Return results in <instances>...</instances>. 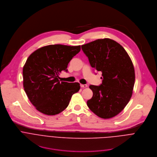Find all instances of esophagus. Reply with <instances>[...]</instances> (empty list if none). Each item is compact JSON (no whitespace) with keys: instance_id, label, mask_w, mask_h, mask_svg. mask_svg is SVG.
<instances>
[{"instance_id":"obj_1","label":"esophagus","mask_w":157,"mask_h":157,"mask_svg":"<svg viewBox=\"0 0 157 157\" xmlns=\"http://www.w3.org/2000/svg\"><path fill=\"white\" fill-rule=\"evenodd\" d=\"M81 87H82V88H86V87H87V84H81Z\"/></svg>"}]
</instances>
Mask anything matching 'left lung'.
I'll list each match as a JSON object with an SVG mask.
<instances>
[{
    "label": "left lung",
    "instance_id": "obj_1",
    "mask_svg": "<svg viewBox=\"0 0 157 157\" xmlns=\"http://www.w3.org/2000/svg\"><path fill=\"white\" fill-rule=\"evenodd\" d=\"M92 68L102 72L100 86L90 85L93 96L87 105L102 119L117 116L129 102L135 83L130 58L119 43L110 38L98 39L81 46Z\"/></svg>",
    "mask_w": 157,
    "mask_h": 157
}]
</instances>
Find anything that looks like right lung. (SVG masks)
Masks as SVG:
<instances>
[{"instance_id":"1","label":"right lung","mask_w":157,"mask_h":157,"mask_svg":"<svg viewBox=\"0 0 157 157\" xmlns=\"http://www.w3.org/2000/svg\"><path fill=\"white\" fill-rule=\"evenodd\" d=\"M81 50V46L50 44L32 53L23 68V84L30 101L40 113L53 116L69 105L80 89L78 82L59 80L62 71Z\"/></svg>"}]
</instances>
